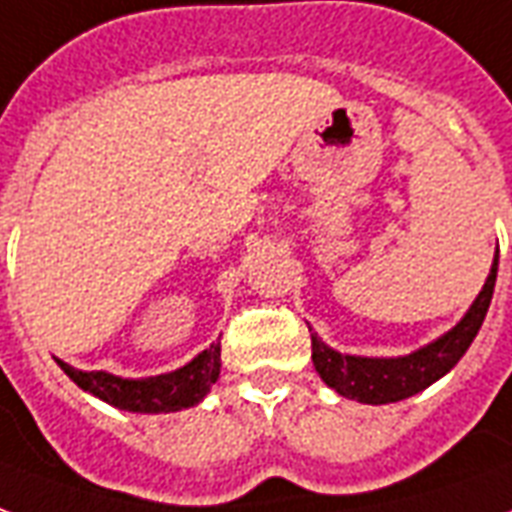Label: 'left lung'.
I'll return each mask as SVG.
<instances>
[{"instance_id":"left-lung-1","label":"left lung","mask_w":512,"mask_h":512,"mask_svg":"<svg viewBox=\"0 0 512 512\" xmlns=\"http://www.w3.org/2000/svg\"><path fill=\"white\" fill-rule=\"evenodd\" d=\"M497 266L499 249L475 304L469 306L464 320L437 342L426 344L404 358H358V355H342L331 350L312 333L314 369L323 377L325 385L344 399H355L361 404H391V401L410 399L423 388H429L431 382L445 377L469 350V344L486 320L488 304L497 285Z\"/></svg>"}]
</instances>
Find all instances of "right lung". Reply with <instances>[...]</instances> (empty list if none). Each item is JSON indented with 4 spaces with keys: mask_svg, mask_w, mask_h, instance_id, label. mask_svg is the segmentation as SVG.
<instances>
[{
    "mask_svg": "<svg viewBox=\"0 0 512 512\" xmlns=\"http://www.w3.org/2000/svg\"><path fill=\"white\" fill-rule=\"evenodd\" d=\"M56 363L78 388L108 401L119 410L176 412L198 404L211 391V385L219 377V366H222V347L219 342H214L187 366L170 374H160V377H146V380H124V377L108 372H78L59 358Z\"/></svg>",
    "mask_w": 512,
    "mask_h": 512,
    "instance_id": "obj_1",
    "label": "right lung"
}]
</instances>
